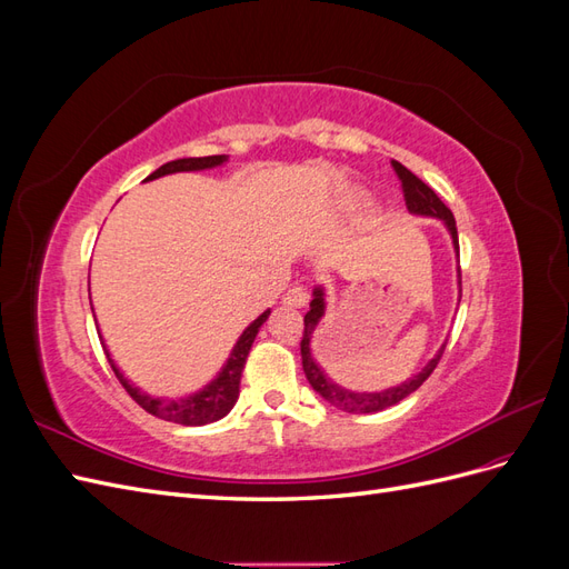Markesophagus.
<instances>
[{
    "mask_svg": "<svg viewBox=\"0 0 569 569\" xmlns=\"http://www.w3.org/2000/svg\"><path fill=\"white\" fill-rule=\"evenodd\" d=\"M282 303H284V306H297V308L306 306V303H308V291H306V287H301V284L289 287L287 295L282 297Z\"/></svg>",
    "mask_w": 569,
    "mask_h": 569,
    "instance_id": "34e87169",
    "label": "esophagus"
}]
</instances>
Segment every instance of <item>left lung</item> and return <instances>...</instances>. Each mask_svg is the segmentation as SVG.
<instances>
[{"label":"left lung","mask_w":569,"mask_h":569,"mask_svg":"<svg viewBox=\"0 0 569 569\" xmlns=\"http://www.w3.org/2000/svg\"><path fill=\"white\" fill-rule=\"evenodd\" d=\"M396 176L401 178L403 184V194H406V203H408V211L412 216H420V218H435L441 220L446 232L451 234V244L453 251L458 256V230H456V218L449 211V206H446L432 187H427L418 176H412L406 166H401L399 161H391ZM458 297H460V266H458ZM460 303V299H458ZM327 311V291L322 284L313 287V299L311 306H308V313L303 316V337H301V363H303V372L308 377V382L311 387L322 396L327 403H332L335 408L343 410V412H356V416H363V412H380L387 410L389 406H396L399 401H403L406 396H410L416 391L432 370L437 368L439 358L443 353L446 341L439 347V351L427 360L425 368L420 372H416L412 377H408L406 382L396 385V387H387L380 391H351L347 387L337 385L330 375L322 370V366L316 360L313 356V335L318 330L320 320L325 318Z\"/></svg>","instance_id":"8db88e82"}]
</instances>
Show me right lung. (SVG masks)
I'll use <instances>...</instances> for the list:
<instances>
[{
	"label": "right lung",
	"instance_id": "right-lung-1",
	"mask_svg": "<svg viewBox=\"0 0 569 569\" xmlns=\"http://www.w3.org/2000/svg\"><path fill=\"white\" fill-rule=\"evenodd\" d=\"M226 163H228V157H222V153H220V157L168 161L161 168L153 170V173L144 182L159 180L163 176H173V173H197V170H211V168L226 166ZM90 306H92V299H90ZM92 313H94V308H92ZM268 316H270V308L244 327V332L239 335L228 360L222 363V368L216 372L211 382H206L201 389H197L192 393L180 396V399H168V396H151L149 391H144V389L137 387L134 382H130L128 377L123 375V370H120L118 363L113 360L104 337H101L99 327H97V332H99L101 347H104V353L109 358V363H111L116 377L137 403H140L147 412H151V416H157L161 420L176 422V425H187V427H201V425H209V422L226 418L228 412L232 410V406L237 403L239 380H242V370H244V363H247L249 349H251V343H253L258 330H261V325L268 320ZM94 322H97V318H94Z\"/></svg>",
	"mask_w": 569,
	"mask_h": 569
}]
</instances>
